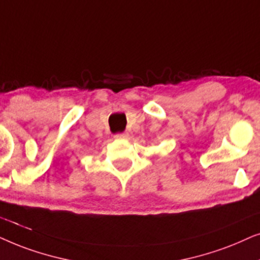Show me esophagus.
Returning a JSON list of instances; mask_svg holds the SVG:
<instances>
[{"label": "esophagus", "mask_w": 260, "mask_h": 260, "mask_svg": "<svg viewBox=\"0 0 260 260\" xmlns=\"http://www.w3.org/2000/svg\"><path fill=\"white\" fill-rule=\"evenodd\" d=\"M115 138L116 139H127L128 134L127 133H119V134H116Z\"/></svg>", "instance_id": "1"}]
</instances>
